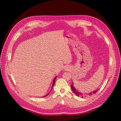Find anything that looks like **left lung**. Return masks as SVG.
<instances>
[{"instance_id":"left-lung-1","label":"left lung","mask_w":121,"mask_h":121,"mask_svg":"<svg viewBox=\"0 0 121 121\" xmlns=\"http://www.w3.org/2000/svg\"><path fill=\"white\" fill-rule=\"evenodd\" d=\"M73 83H72V84H71V89H72V91H73V92H74V94H75L78 97H81L82 98H83L84 97H86V96H87V95H89V96H91V95H92L93 94H95L96 93V92L98 91V89L96 90V91H94L93 92H89L88 94H83V93H82V92H79L78 91H77V90L75 89V87H74V86H73Z\"/></svg>"}]
</instances>
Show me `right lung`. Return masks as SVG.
<instances>
[{
  "label": "right lung",
  "instance_id": "right-lung-1",
  "mask_svg": "<svg viewBox=\"0 0 121 121\" xmlns=\"http://www.w3.org/2000/svg\"><path fill=\"white\" fill-rule=\"evenodd\" d=\"M56 76L55 77V78H54V79H53V83H52V87H51V90H50V91L48 92V94H47L46 95V96H43V97H46V96H47L50 93V92H51V91H52V88H53V86H54V85H55V82H56Z\"/></svg>",
  "mask_w": 121,
  "mask_h": 121
}]
</instances>
